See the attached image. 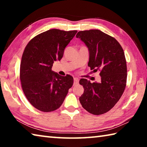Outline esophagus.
Wrapping results in <instances>:
<instances>
[{"label": "esophagus", "instance_id": "1", "mask_svg": "<svg viewBox=\"0 0 147 147\" xmlns=\"http://www.w3.org/2000/svg\"><path fill=\"white\" fill-rule=\"evenodd\" d=\"M79 82V80L78 78H74V85H77L78 84Z\"/></svg>", "mask_w": 147, "mask_h": 147}]
</instances>
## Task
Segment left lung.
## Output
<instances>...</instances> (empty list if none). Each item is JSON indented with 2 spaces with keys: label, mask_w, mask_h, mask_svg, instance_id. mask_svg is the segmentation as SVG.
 I'll return each instance as SVG.
<instances>
[{
  "label": "left lung",
  "mask_w": 147,
  "mask_h": 147,
  "mask_svg": "<svg viewBox=\"0 0 147 147\" xmlns=\"http://www.w3.org/2000/svg\"><path fill=\"white\" fill-rule=\"evenodd\" d=\"M76 37L88 48L91 70L100 71V82L80 80L84 89L79 100L93 115H102L113 108L125 89L127 67L124 51L116 39L99 30L80 31Z\"/></svg>",
  "instance_id": "1"
}]
</instances>
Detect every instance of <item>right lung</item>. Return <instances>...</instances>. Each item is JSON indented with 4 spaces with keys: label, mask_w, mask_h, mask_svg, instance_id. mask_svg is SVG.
<instances>
[{
    "label": "right lung",
    "mask_w": 147,
    "mask_h": 147,
    "mask_svg": "<svg viewBox=\"0 0 147 147\" xmlns=\"http://www.w3.org/2000/svg\"><path fill=\"white\" fill-rule=\"evenodd\" d=\"M76 32L49 30L34 37L24 49L20 66L22 89L29 102L39 110L50 112L59 108L73 86V76L59 75L52 67L62 58Z\"/></svg>",
    "instance_id": "add662e5"
}]
</instances>
